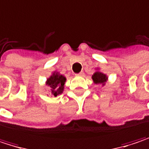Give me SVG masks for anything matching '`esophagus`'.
I'll list each match as a JSON object with an SVG mask.
<instances>
[{
    "label": "esophagus",
    "instance_id": "1",
    "mask_svg": "<svg viewBox=\"0 0 149 149\" xmlns=\"http://www.w3.org/2000/svg\"><path fill=\"white\" fill-rule=\"evenodd\" d=\"M78 76H80V77H83L84 76V72H81V73H79L78 74H77Z\"/></svg>",
    "mask_w": 149,
    "mask_h": 149
}]
</instances>
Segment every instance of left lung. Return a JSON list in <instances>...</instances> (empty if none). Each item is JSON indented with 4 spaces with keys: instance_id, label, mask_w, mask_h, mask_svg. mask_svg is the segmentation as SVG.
<instances>
[{
    "instance_id": "obj_1",
    "label": "left lung",
    "mask_w": 149,
    "mask_h": 149,
    "mask_svg": "<svg viewBox=\"0 0 149 149\" xmlns=\"http://www.w3.org/2000/svg\"><path fill=\"white\" fill-rule=\"evenodd\" d=\"M95 70L96 71L92 75V79H93V82L94 84H101L102 86H104L105 82L108 81V76L105 74H104L103 72H101L99 68H95Z\"/></svg>"
}]
</instances>
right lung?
I'll return each mask as SVG.
<instances>
[{
  "instance_id": "right-lung-1",
  "label": "right lung",
  "mask_w": 149,
  "mask_h": 149,
  "mask_svg": "<svg viewBox=\"0 0 149 149\" xmlns=\"http://www.w3.org/2000/svg\"><path fill=\"white\" fill-rule=\"evenodd\" d=\"M65 82V76L63 74H61L57 71H54L51 73L50 76L49 78H47L45 84L49 88L50 95L56 97L63 93Z\"/></svg>"
}]
</instances>
